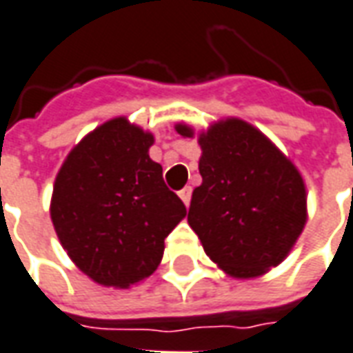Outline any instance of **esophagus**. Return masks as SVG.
Here are the masks:
<instances>
[{"instance_id":"1","label":"esophagus","mask_w":353,"mask_h":353,"mask_svg":"<svg viewBox=\"0 0 353 353\" xmlns=\"http://www.w3.org/2000/svg\"><path fill=\"white\" fill-rule=\"evenodd\" d=\"M179 195H180V199L184 201V205L188 207V205H190V199H192V188L190 186L182 188V190L179 192Z\"/></svg>"}]
</instances>
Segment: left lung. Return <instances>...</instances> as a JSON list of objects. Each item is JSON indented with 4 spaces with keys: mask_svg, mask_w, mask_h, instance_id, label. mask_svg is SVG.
Wrapping results in <instances>:
<instances>
[{
    "mask_svg": "<svg viewBox=\"0 0 353 353\" xmlns=\"http://www.w3.org/2000/svg\"><path fill=\"white\" fill-rule=\"evenodd\" d=\"M174 130L195 135L188 123ZM197 143L203 182L192 194L188 223L225 274L261 276L288 258L305 230V180L271 139L241 118L218 120L197 133Z\"/></svg>",
    "mask_w": 353,
    "mask_h": 353,
    "instance_id": "obj_1",
    "label": "left lung"
}]
</instances>
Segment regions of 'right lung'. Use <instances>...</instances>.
<instances>
[{
	"instance_id": "right-lung-1",
	"label": "right lung",
	"mask_w": 353,
	"mask_h": 353,
	"mask_svg": "<svg viewBox=\"0 0 353 353\" xmlns=\"http://www.w3.org/2000/svg\"><path fill=\"white\" fill-rule=\"evenodd\" d=\"M154 135L125 117L90 131L56 174L50 218L63 250L86 276L130 288L158 269L165 236L186 216L148 150Z\"/></svg>"
}]
</instances>
